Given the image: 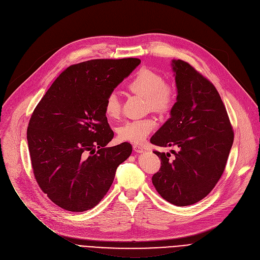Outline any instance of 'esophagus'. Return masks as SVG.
I'll return each mask as SVG.
<instances>
[{
    "instance_id": "obj_1",
    "label": "esophagus",
    "mask_w": 260,
    "mask_h": 260,
    "mask_svg": "<svg viewBox=\"0 0 260 260\" xmlns=\"http://www.w3.org/2000/svg\"><path fill=\"white\" fill-rule=\"evenodd\" d=\"M133 148H134V151H135L136 153H142V152L144 151L143 147L140 146V145H138V144H135V145L133 146Z\"/></svg>"
}]
</instances>
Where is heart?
Listing matches in <instances>:
<instances>
[{
    "instance_id": "heart-1",
    "label": "heart",
    "mask_w": 260,
    "mask_h": 260,
    "mask_svg": "<svg viewBox=\"0 0 260 260\" xmlns=\"http://www.w3.org/2000/svg\"><path fill=\"white\" fill-rule=\"evenodd\" d=\"M129 92L145 98L146 106L152 112L165 115L171 112L176 102L177 92L173 84L166 82L163 77L148 68H140L126 85ZM104 113L108 119H118L121 115V104L117 94L109 93L104 102ZM156 127V121L144 118L126 122L118 128V137L122 141L140 144L145 141Z\"/></svg>"
}]
</instances>
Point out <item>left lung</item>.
I'll use <instances>...</instances> for the list:
<instances>
[{
  "label": "left lung",
  "mask_w": 260,
  "mask_h": 260,
  "mask_svg": "<svg viewBox=\"0 0 260 260\" xmlns=\"http://www.w3.org/2000/svg\"><path fill=\"white\" fill-rule=\"evenodd\" d=\"M177 102L171 118L151 138L171 154L154 153L161 167L152 178L160 196L178 207L194 204L215 187L225 169L234 132L212 82L182 60H173Z\"/></svg>",
  "instance_id": "1"
}]
</instances>
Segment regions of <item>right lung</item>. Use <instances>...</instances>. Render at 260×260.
<instances>
[{"mask_svg": "<svg viewBox=\"0 0 260 260\" xmlns=\"http://www.w3.org/2000/svg\"><path fill=\"white\" fill-rule=\"evenodd\" d=\"M140 62L95 59L71 65L35 108L27 127L34 175L60 208L84 212L97 206L131 156L127 142L105 147L114 132L104 102Z\"/></svg>", "mask_w": 260, "mask_h": 260, "instance_id": "1", "label": "right lung"}]
</instances>
